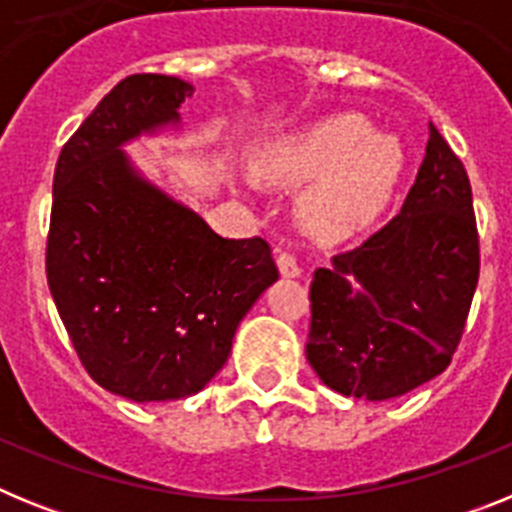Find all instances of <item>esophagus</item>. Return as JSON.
<instances>
[{
    "instance_id": "obj_1",
    "label": "esophagus",
    "mask_w": 512,
    "mask_h": 512,
    "mask_svg": "<svg viewBox=\"0 0 512 512\" xmlns=\"http://www.w3.org/2000/svg\"><path fill=\"white\" fill-rule=\"evenodd\" d=\"M277 266H279V271H282V277H300L302 274L300 264H297V256L289 251L277 253Z\"/></svg>"
}]
</instances>
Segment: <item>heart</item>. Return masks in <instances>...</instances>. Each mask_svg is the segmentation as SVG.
I'll return each mask as SVG.
<instances>
[{"label":"heart","instance_id":"1","mask_svg":"<svg viewBox=\"0 0 512 512\" xmlns=\"http://www.w3.org/2000/svg\"><path fill=\"white\" fill-rule=\"evenodd\" d=\"M271 166L297 182L318 179L302 202V217L312 233L338 235L387 205L400 182L405 148L395 135L372 133L364 115L346 112L287 140Z\"/></svg>","mask_w":512,"mask_h":512}]
</instances>
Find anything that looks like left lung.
<instances>
[{
	"label": "left lung",
	"instance_id": "8db88e82",
	"mask_svg": "<svg viewBox=\"0 0 512 512\" xmlns=\"http://www.w3.org/2000/svg\"><path fill=\"white\" fill-rule=\"evenodd\" d=\"M477 279L467 169L431 125L400 215L312 274L307 361L346 397L405 395L451 364Z\"/></svg>",
	"mask_w": 512,
	"mask_h": 512
}]
</instances>
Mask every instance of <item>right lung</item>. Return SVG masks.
Segmentation results:
<instances>
[{
    "label": "right lung",
    "instance_id": "1",
    "mask_svg": "<svg viewBox=\"0 0 512 512\" xmlns=\"http://www.w3.org/2000/svg\"><path fill=\"white\" fill-rule=\"evenodd\" d=\"M192 84L164 74L122 79L61 148L45 274L89 377L133 402L200 392L238 323L279 279L253 235H217L138 174L122 143L176 125Z\"/></svg>",
    "mask_w": 512,
    "mask_h": 512
}]
</instances>
